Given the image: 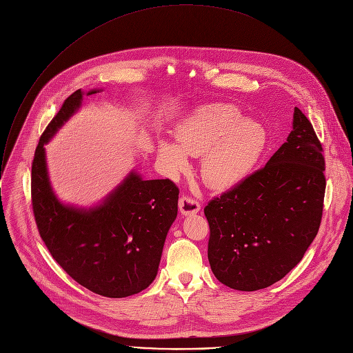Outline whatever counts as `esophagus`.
<instances>
[{
	"instance_id": "obj_1",
	"label": "esophagus",
	"mask_w": 353,
	"mask_h": 353,
	"mask_svg": "<svg viewBox=\"0 0 353 353\" xmlns=\"http://www.w3.org/2000/svg\"><path fill=\"white\" fill-rule=\"evenodd\" d=\"M179 207H180V212L183 215H194V214L199 212V210H201V204L198 203V199H195L194 196H190V195H183L180 198Z\"/></svg>"
}]
</instances>
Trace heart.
Masks as SVG:
<instances>
[{
    "instance_id": "heart-1",
    "label": "heart",
    "mask_w": 353,
    "mask_h": 353,
    "mask_svg": "<svg viewBox=\"0 0 353 353\" xmlns=\"http://www.w3.org/2000/svg\"><path fill=\"white\" fill-rule=\"evenodd\" d=\"M268 143L265 127L243 119L232 105L214 103L194 110L177 127V142H159V157L172 172L188 166L187 155L199 157L204 180L215 188L241 183L257 168Z\"/></svg>"
}]
</instances>
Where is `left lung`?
<instances>
[{
    "label": "left lung",
    "instance_id": "1",
    "mask_svg": "<svg viewBox=\"0 0 353 353\" xmlns=\"http://www.w3.org/2000/svg\"><path fill=\"white\" fill-rule=\"evenodd\" d=\"M323 152L312 123L294 108L293 130L267 165L210 201L208 260L219 282L264 289L303 259L323 218Z\"/></svg>",
    "mask_w": 353,
    "mask_h": 353
}]
</instances>
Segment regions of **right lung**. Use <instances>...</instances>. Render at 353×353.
I'll use <instances>...</instances> for the list:
<instances>
[{"instance_id":"1","label":"right lung","mask_w":353,"mask_h":353,"mask_svg":"<svg viewBox=\"0 0 353 353\" xmlns=\"http://www.w3.org/2000/svg\"><path fill=\"white\" fill-rule=\"evenodd\" d=\"M81 100V89L70 94L39 139L32 162L33 215L50 254L74 281L100 296L127 297L146 289L158 274L177 216L179 187L169 179L143 180L131 173L96 208L60 204L48 183L43 146Z\"/></svg>"}]
</instances>
